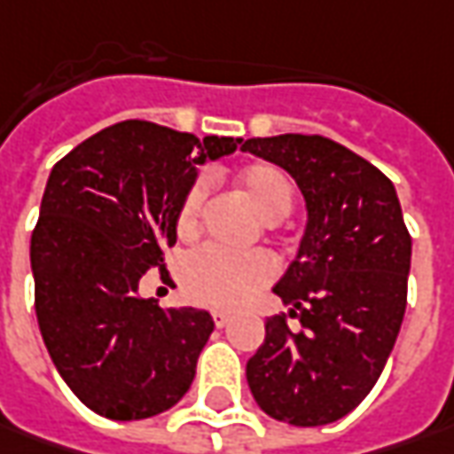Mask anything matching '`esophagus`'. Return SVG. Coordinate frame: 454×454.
Segmentation results:
<instances>
[{
  "instance_id": "1",
  "label": "esophagus",
  "mask_w": 454,
  "mask_h": 454,
  "mask_svg": "<svg viewBox=\"0 0 454 454\" xmlns=\"http://www.w3.org/2000/svg\"><path fill=\"white\" fill-rule=\"evenodd\" d=\"M228 321H231V317H228L226 311H213V324H215L218 329H223Z\"/></svg>"
}]
</instances>
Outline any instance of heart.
Masks as SVG:
<instances>
[{
    "mask_svg": "<svg viewBox=\"0 0 454 454\" xmlns=\"http://www.w3.org/2000/svg\"><path fill=\"white\" fill-rule=\"evenodd\" d=\"M236 185L261 221L276 223L294 206V188L289 178L271 163H248L236 173ZM206 200V185L193 183L183 196L176 213V231L180 239L196 236L200 211ZM271 276L269 261L258 254H226L218 248H200L183 261L180 281L191 299L215 309H233Z\"/></svg>",
    "mask_w": 454,
    "mask_h": 454,
    "instance_id": "b5f03b06",
    "label": "heart"
}]
</instances>
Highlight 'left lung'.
<instances>
[{"mask_svg":"<svg viewBox=\"0 0 454 454\" xmlns=\"http://www.w3.org/2000/svg\"><path fill=\"white\" fill-rule=\"evenodd\" d=\"M241 150L284 168L306 203L299 251L274 286L301 329L269 317L246 380L278 422L329 425L372 392L404 319L412 239L397 191L380 168L321 135L251 137Z\"/></svg>","mask_w":454,"mask_h":454,"instance_id":"1","label":"left lung"}]
</instances>
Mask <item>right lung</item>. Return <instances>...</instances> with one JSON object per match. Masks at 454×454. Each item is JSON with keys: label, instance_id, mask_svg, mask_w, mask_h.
Returning a JSON list of instances; mask_svg holds the SVG:
<instances>
[{"label": "right lung", "instance_id": "obj_1", "mask_svg": "<svg viewBox=\"0 0 454 454\" xmlns=\"http://www.w3.org/2000/svg\"><path fill=\"white\" fill-rule=\"evenodd\" d=\"M239 145L125 120L52 168L29 246L35 309L59 377L92 412L145 419L191 389L213 317L160 309L137 284L178 239L176 213L198 165Z\"/></svg>", "mask_w": 454, "mask_h": 454}]
</instances>
